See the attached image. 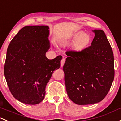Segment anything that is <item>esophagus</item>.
<instances>
[{
	"mask_svg": "<svg viewBox=\"0 0 121 121\" xmlns=\"http://www.w3.org/2000/svg\"><path fill=\"white\" fill-rule=\"evenodd\" d=\"M65 59L64 58H63V59L61 60V67H63V66L64 65L65 63Z\"/></svg>",
	"mask_w": 121,
	"mask_h": 121,
	"instance_id": "1",
	"label": "esophagus"
}]
</instances>
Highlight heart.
Masks as SVG:
<instances>
[{
	"label": "heart",
	"instance_id": "obj_1",
	"mask_svg": "<svg viewBox=\"0 0 121 121\" xmlns=\"http://www.w3.org/2000/svg\"><path fill=\"white\" fill-rule=\"evenodd\" d=\"M72 41H75L73 46L76 50H82L90 43L91 36L87 33H83L82 31L78 32L73 35Z\"/></svg>",
	"mask_w": 121,
	"mask_h": 121
}]
</instances>
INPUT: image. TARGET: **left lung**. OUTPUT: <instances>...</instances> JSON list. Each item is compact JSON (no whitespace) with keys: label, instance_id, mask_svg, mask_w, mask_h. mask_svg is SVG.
Listing matches in <instances>:
<instances>
[{"label":"left lung","instance_id":"obj_1","mask_svg":"<svg viewBox=\"0 0 121 121\" xmlns=\"http://www.w3.org/2000/svg\"><path fill=\"white\" fill-rule=\"evenodd\" d=\"M91 46L83 50L67 51L63 66L66 91L78 105L97 103L104 99L114 78V54L103 30H93Z\"/></svg>","mask_w":121,"mask_h":121}]
</instances>
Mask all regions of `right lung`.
Wrapping results in <instances>:
<instances>
[{
	"instance_id": "1",
	"label": "right lung",
	"mask_w": 121,
	"mask_h": 121,
	"mask_svg": "<svg viewBox=\"0 0 121 121\" xmlns=\"http://www.w3.org/2000/svg\"><path fill=\"white\" fill-rule=\"evenodd\" d=\"M49 26H26L19 30L9 45L4 73L10 92L26 104H39L53 72L60 67L61 56L49 60Z\"/></svg>"
}]
</instances>
